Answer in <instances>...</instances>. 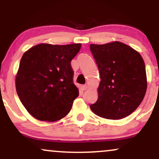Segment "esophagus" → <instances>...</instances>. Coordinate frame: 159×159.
Instances as JSON below:
<instances>
[{"instance_id":"obj_1","label":"esophagus","mask_w":159,"mask_h":159,"mask_svg":"<svg viewBox=\"0 0 159 159\" xmlns=\"http://www.w3.org/2000/svg\"><path fill=\"white\" fill-rule=\"evenodd\" d=\"M87 87H88V86H87V85H83V86H82V87H81V89H82V90H87Z\"/></svg>"}]
</instances>
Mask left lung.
Segmentation results:
<instances>
[{
  "mask_svg": "<svg viewBox=\"0 0 159 159\" xmlns=\"http://www.w3.org/2000/svg\"><path fill=\"white\" fill-rule=\"evenodd\" d=\"M90 47L101 78L98 99L90 106L91 111L105 119H123L138 108L147 92L143 58L121 42L90 44Z\"/></svg>",
  "mask_w": 159,
  "mask_h": 159,
  "instance_id": "8db88e82",
  "label": "left lung"
}]
</instances>
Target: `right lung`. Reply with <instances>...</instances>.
Instances as JSON below:
<instances>
[{"instance_id":"obj_1","label":"right lung","mask_w":159,"mask_h":159,"mask_svg":"<svg viewBox=\"0 0 159 159\" xmlns=\"http://www.w3.org/2000/svg\"><path fill=\"white\" fill-rule=\"evenodd\" d=\"M81 44L41 43L24 53L16 76V89L27 112L41 121L65 117L78 96L71 61Z\"/></svg>"}]
</instances>
